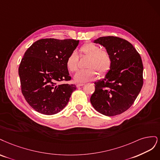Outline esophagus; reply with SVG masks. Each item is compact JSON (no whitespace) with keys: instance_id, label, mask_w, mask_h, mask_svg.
Masks as SVG:
<instances>
[{"instance_id":"obj_1","label":"esophagus","mask_w":160,"mask_h":160,"mask_svg":"<svg viewBox=\"0 0 160 160\" xmlns=\"http://www.w3.org/2000/svg\"><path fill=\"white\" fill-rule=\"evenodd\" d=\"M84 84H77V87H80V86H83Z\"/></svg>"}]
</instances>
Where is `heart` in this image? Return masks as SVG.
<instances>
[{
    "label": "heart",
    "mask_w": 160,
    "mask_h": 160,
    "mask_svg": "<svg viewBox=\"0 0 160 160\" xmlns=\"http://www.w3.org/2000/svg\"><path fill=\"white\" fill-rule=\"evenodd\" d=\"M80 56H86L89 57L88 61V69L81 70L77 72L74 78L76 82L84 83L95 80L98 76L97 70L101 76H105L109 72L112 64V57L106 50H102L96 44L88 42L82 45L79 50ZM79 57L75 51L72 52L66 58V66L71 72H74L78 66Z\"/></svg>",
    "instance_id": "1"
}]
</instances>
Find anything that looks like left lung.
<instances>
[{
    "label": "left lung",
    "instance_id": "obj_1",
    "mask_svg": "<svg viewBox=\"0 0 160 160\" xmlns=\"http://www.w3.org/2000/svg\"><path fill=\"white\" fill-rule=\"evenodd\" d=\"M94 42L105 47L112 64L105 78L94 83L95 91L90 102L103 115L120 114L132 106L142 88L141 56L130 42L119 37H100Z\"/></svg>",
    "mask_w": 160,
    "mask_h": 160
}]
</instances>
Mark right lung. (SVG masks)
I'll return each mask as SVG.
<instances>
[{"mask_svg":"<svg viewBox=\"0 0 160 160\" xmlns=\"http://www.w3.org/2000/svg\"><path fill=\"white\" fill-rule=\"evenodd\" d=\"M74 39H40L26 51L18 68L21 91L28 104L40 114L53 115L68 104L75 84L66 61L78 45Z\"/></svg>","mask_w":160,"mask_h":160,"instance_id":"1","label":"right lung"}]
</instances>
